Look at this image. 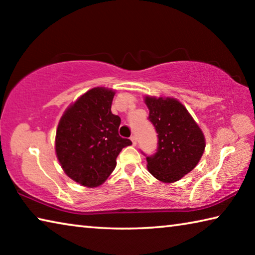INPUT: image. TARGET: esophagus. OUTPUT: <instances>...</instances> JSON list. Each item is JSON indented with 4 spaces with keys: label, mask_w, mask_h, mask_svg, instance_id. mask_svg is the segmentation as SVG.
<instances>
[{
    "label": "esophagus",
    "mask_w": 255,
    "mask_h": 255,
    "mask_svg": "<svg viewBox=\"0 0 255 255\" xmlns=\"http://www.w3.org/2000/svg\"><path fill=\"white\" fill-rule=\"evenodd\" d=\"M130 140L132 141V145H136L137 144V137L135 135L130 137Z\"/></svg>",
    "instance_id": "1"
}]
</instances>
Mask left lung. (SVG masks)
<instances>
[{
    "mask_svg": "<svg viewBox=\"0 0 255 255\" xmlns=\"http://www.w3.org/2000/svg\"><path fill=\"white\" fill-rule=\"evenodd\" d=\"M145 103L158 133L157 152L146 157L147 170L161 182H175L199 163L206 147L204 132L176 99L146 96Z\"/></svg>",
    "mask_w": 255,
    "mask_h": 255,
    "instance_id": "left-lung-1",
    "label": "left lung"
}]
</instances>
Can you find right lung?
<instances>
[{
	"label": "right lung",
	"mask_w": 255,
	"mask_h": 255,
	"mask_svg": "<svg viewBox=\"0 0 255 255\" xmlns=\"http://www.w3.org/2000/svg\"><path fill=\"white\" fill-rule=\"evenodd\" d=\"M116 92L93 88L67 108L55 138L56 156L73 181L88 188L101 185L117 165L122 149L130 139L119 136L120 118L111 112Z\"/></svg>",
	"instance_id": "add662e5"
}]
</instances>
